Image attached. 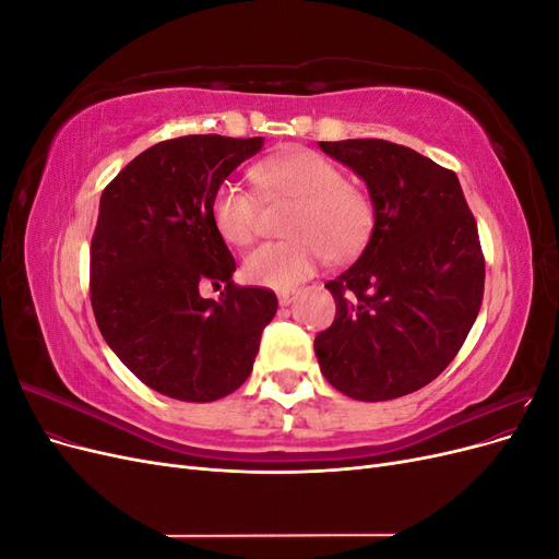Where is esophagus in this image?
I'll list each match as a JSON object with an SVG mask.
<instances>
[{
    "instance_id": "obj_1",
    "label": "esophagus",
    "mask_w": 559,
    "mask_h": 559,
    "mask_svg": "<svg viewBox=\"0 0 559 559\" xmlns=\"http://www.w3.org/2000/svg\"><path fill=\"white\" fill-rule=\"evenodd\" d=\"M298 296V292H280L277 298H280V306H289V302Z\"/></svg>"
}]
</instances>
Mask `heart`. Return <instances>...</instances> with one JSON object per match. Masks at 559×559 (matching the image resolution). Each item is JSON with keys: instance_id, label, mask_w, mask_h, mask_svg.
Here are the masks:
<instances>
[{"instance_id": "obj_1", "label": "heart", "mask_w": 559, "mask_h": 559, "mask_svg": "<svg viewBox=\"0 0 559 559\" xmlns=\"http://www.w3.org/2000/svg\"><path fill=\"white\" fill-rule=\"evenodd\" d=\"M251 179L267 205H289L282 222L286 240L265 242L242 261L247 282L265 289H294L321 259L345 263L359 257L376 228V205L361 186L310 148H292L253 165ZM257 193L235 181L218 183L212 198L216 233L233 245H249L261 228Z\"/></svg>"}]
</instances>
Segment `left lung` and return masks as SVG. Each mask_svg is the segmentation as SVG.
I'll return each mask as SVG.
<instances>
[{
  "instance_id": "left-lung-1",
  "label": "left lung",
  "mask_w": 559,
  "mask_h": 559,
  "mask_svg": "<svg viewBox=\"0 0 559 559\" xmlns=\"http://www.w3.org/2000/svg\"><path fill=\"white\" fill-rule=\"evenodd\" d=\"M376 205L361 257L326 282L333 324L314 337L324 378L349 399L389 401L429 384L480 312L485 257L460 179L386 140L319 142Z\"/></svg>"
}]
</instances>
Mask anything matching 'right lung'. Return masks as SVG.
<instances>
[{
	"instance_id": "1",
	"label": "right lung",
	"mask_w": 559,
	"mask_h": 559,
	"mask_svg": "<svg viewBox=\"0 0 559 559\" xmlns=\"http://www.w3.org/2000/svg\"><path fill=\"white\" fill-rule=\"evenodd\" d=\"M263 140L186 134L146 148L103 191L91 242L99 333L134 376L179 401L207 403L251 373L275 292L233 282L235 259L212 198ZM224 285L216 301L199 286Z\"/></svg>"
}]
</instances>
